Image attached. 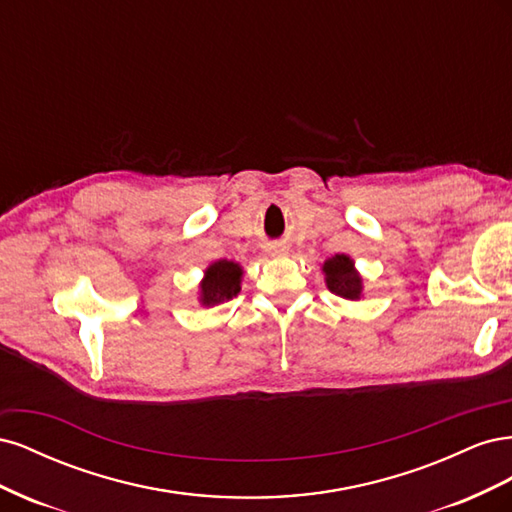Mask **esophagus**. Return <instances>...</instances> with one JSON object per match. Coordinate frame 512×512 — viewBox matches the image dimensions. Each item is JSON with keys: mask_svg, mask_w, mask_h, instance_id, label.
I'll list each match as a JSON object with an SVG mask.
<instances>
[{"mask_svg": "<svg viewBox=\"0 0 512 512\" xmlns=\"http://www.w3.org/2000/svg\"><path fill=\"white\" fill-rule=\"evenodd\" d=\"M284 252V247H280V245H277V250L273 252V254H282Z\"/></svg>", "mask_w": 512, "mask_h": 512, "instance_id": "1", "label": "esophagus"}]
</instances>
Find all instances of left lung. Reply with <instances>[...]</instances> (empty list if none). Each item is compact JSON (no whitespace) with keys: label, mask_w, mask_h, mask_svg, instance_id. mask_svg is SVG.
Instances as JSON below:
<instances>
[{"label":"left lung","mask_w":512,"mask_h":512,"mask_svg":"<svg viewBox=\"0 0 512 512\" xmlns=\"http://www.w3.org/2000/svg\"><path fill=\"white\" fill-rule=\"evenodd\" d=\"M324 271V282H327V288L337 294V297L356 301L361 299L363 294V280L359 271L354 269V262L346 254H335L322 265Z\"/></svg>","instance_id":"obj_1"}]
</instances>
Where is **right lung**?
Segmentation results:
<instances>
[{
    "instance_id": "obj_1",
    "label": "right lung",
    "mask_w": 512,
    "mask_h": 512,
    "mask_svg": "<svg viewBox=\"0 0 512 512\" xmlns=\"http://www.w3.org/2000/svg\"><path fill=\"white\" fill-rule=\"evenodd\" d=\"M243 269L232 260H218L205 271V280L200 282V303L211 307L237 297L241 290Z\"/></svg>"
}]
</instances>
